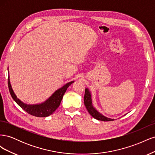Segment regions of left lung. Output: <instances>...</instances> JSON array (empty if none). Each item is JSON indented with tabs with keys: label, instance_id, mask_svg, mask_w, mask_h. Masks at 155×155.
Here are the masks:
<instances>
[{
	"label": "left lung",
	"instance_id": "obj_1",
	"mask_svg": "<svg viewBox=\"0 0 155 155\" xmlns=\"http://www.w3.org/2000/svg\"><path fill=\"white\" fill-rule=\"evenodd\" d=\"M84 104H85V105L87 108V110L88 111L89 114H90L94 118L104 121H109L114 120V119L107 118V117L104 116L94 107L92 101L91 93L88 88H85V96H84Z\"/></svg>",
	"mask_w": 155,
	"mask_h": 155
}]
</instances>
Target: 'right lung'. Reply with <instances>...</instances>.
Returning a JSON list of instances; mask_svg holds the SVG:
<instances>
[{
  "label": "right lung",
  "instance_id": "add662e5",
  "mask_svg": "<svg viewBox=\"0 0 155 155\" xmlns=\"http://www.w3.org/2000/svg\"><path fill=\"white\" fill-rule=\"evenodd\" d=\"M74 81H72L65 84L62 87L59 88L55 91L51 96L49 97L45 101L39 104H26L25 103L20 100L14 93L10 80V76H8V84L9 91L10 94L17 104L19 105L22 109L25 110L28 113L36 117H46L54 113V112L58 109L60 105L61 101L63 99L64 94L66 92L68 87L73 83Z\"/></svg>",
  "mask_w": 155,
  "mask_h": 155
}]
</instances>
